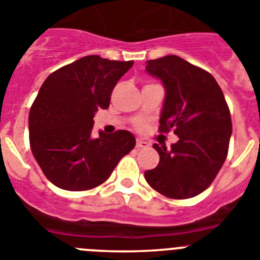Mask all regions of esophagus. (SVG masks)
I'll list each match as a JSON object with an SVG mask.
<instances>
[{"label": "esophagus", "instance_id": "obj_1", "mask_svg": "<svg viewBox=\"0 0 260 260\" xmlns=\"http://www.w3.org/2000/svg\"><path fill=\"white\" fill-rule=\"evenodd\" d=\"M150 145L147 144L146 141H144V140H137V142H136V147L137 149H145V147H149Z\"/></svg>", "mask_w": 260, "mask_h": 260}]
</instances>
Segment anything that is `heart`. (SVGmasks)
Segmentation results:
<instances>
[{
    "instance_id": "obj_1",
    "label": "heart",
    "mask_w": 260,
    "mask_h": 260,
    "mask_svg": "<svg viewBox=\"0 0 260 260\" xmlns=\"http://www.w3.org/2000/svg\"><path fill=\"white\" fill-rule=\"evenodd\" d=\"M137 128H140V129H142V128H145V125H144V124H139V125H137Z\"/></svg>"
}]
</instances>
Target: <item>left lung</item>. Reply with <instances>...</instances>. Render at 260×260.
<instances>
[{
	"label": "left lung",
	"mask_w": 260,
	"mask_h": 260,
	"mask_svg": "<svg viewBox=\"0 0 260 260\" xmlns=\"http://www.w3.org/2000/svg\"><path fill=\"white\" fill-rule=\"evenodd\" d=\"M146 72L166 90L159 131L174 128L179 141L167 150L154 144L159 165L145 171L147 184L168 198L185 200L210 186L228 154L232 120L211 74L177 55L147 60Z\"/></svg>",
	"instance_id": "obj_1"
}]
</instances>
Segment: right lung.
Segmentation results:
<instances>
[{"label": "right lung", "mask_w": 260, "mask_h": 260, "mask_svg": "<svg viewBox=\"0 0 260 260\" xmlns=\"http://www.w3.org/2000/svg\"><path fill=\"white\" fill-rule=\"evenodd\" d=\"M133 66L88 55L46 78L29 111V144L44 175L64 190H89L110 177L136 145L129 131L92 136L94 114L107 109L119 79Z\"/></svg>", "instance_id": "right-lung-1"}]
</instances>
